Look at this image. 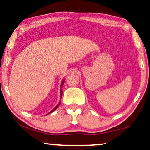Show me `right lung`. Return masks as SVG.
<instances>
[{"instance_id": "right-lung-1", "label": "right lung", "mask_w": 150, "mask_h": 150, "mask_svg": "<svg viewBox=\"0 0 150 150\" xmlns=\"http://www.w3.org/2000/svg\"><path fill=\"white\" fill-rule=\"evenodd\" d=\"M64 81H62V84H61V88H62V86H63V83H64ZM62 90H61V96H62ZM60 104H61V102H59V104H58V105H57V106H56V107H55V108H54V109H53V110H52V111H51L50 113H51V112H53V111H54V110H56V109H57V108H58V107H59V105H60Z\"/></svg>"}]
</instances>
